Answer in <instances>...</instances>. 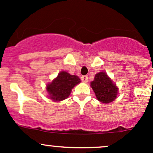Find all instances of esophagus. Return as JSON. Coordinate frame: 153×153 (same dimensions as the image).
<instances>
[{
  "label": "esophagus",
  "mask_w": 153,
  "mask_h": 153,
  "mask_svg": "<svg viewBox=\"0 0 153 153\" xmlns=\"http://www.w3.org/2000/svg\"><path fill=\"white\" fill-rule=\"evenodd\" d=\"M81 79L83 82L86 83L88 81V77L86 75H83V76L81 77Z\"/></svg>",
  "instance_id": "1"
}]
</instances>
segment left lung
Returning a JSON list of instances; mask_svg holds the SVG:
<instances>
[{
    "label": "left lung",
    "instance_id": "8db88e82",
    "mask_svg": "<svg viewBox=\"0 0 153 153\" xmlns=\"http://www.w3.org/2000/svg\"><path fill=\"white\" fill-rule=\"evenodd\" d=\"M90 85L96 98L101 102L108 104L116 98L118 91V87L113 84L105 72L97 73L94 81L90 83Z\"/></svg>",
    "mask_w": 153,
    "mask_h": 153
}]
</instances>
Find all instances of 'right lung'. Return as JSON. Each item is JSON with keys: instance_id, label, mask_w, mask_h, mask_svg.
<instances>
[{"instance_id": "right-lung-1", "label": "right lung", "mask_w": 153, "mask_h": 153, "mask_svg": "<svg viewBox=\"0 0 153 153\" xmlns=\"http://www.w3.org/2000/svg\"><path fill=\"white\" fill-rule=\"evenodd\" d=\"M81 83L76 75H72L65 71L59 72L56 78L47 85V91L49 98L54 101H61L70 95L72 89Z\"/></svg>"}]
</instances>
